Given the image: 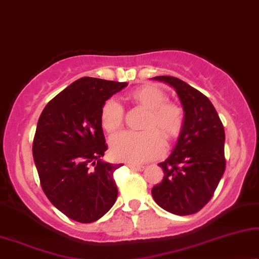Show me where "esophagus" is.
<instances>
[{
	"instance_id": "obj_1",
	"label": "esophagus",
	"mask_w": 259,
	"mask_h": 259,
	"mask_svg": "<svg viewBox=\"0 0 259 259\" xmlns=\"http://www.w3.org/2000/svg\"><path fill=\"white\" fill-rule=\"evenodd\" d=\"M127 167L130 168V169H133V170H136V171H142V170H144L146 169V167H144V165H140V164H127Z\"/></svg>"
}]
</instances>
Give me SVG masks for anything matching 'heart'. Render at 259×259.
<instances>
[{
  "label": "heart",
  "mask_w": 259,
  "mask_h": 259,
  "mask_svg": "<svg viewBox=\"0 0 259 259\" xmlns=\"http://www.w3.org/2000/svg\"><path fill=\"white\" fill-rule=\"evenodd\" d=\"M127 98L146 109L141 127L143 132H124L113 137L110 151L117 161L142 163L163 153L165 141L180 135L185 124V110L180 104L167 101V95L154 85H142L133 90ZM101 123L109 134H116L124 123V109L110 98L101 109Z\"/></svg>",
  "instance_id": "b5f03b06"
}]
</instances>
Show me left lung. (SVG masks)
Segmentation results:
<instances>
[{"instance_id": "left-lung-1", "label": "left lung", "mask_w": 259, "mask_h": 259, "mask_svg": "<svg viewBox=\"0 0 259 259\" xmlns=\"http://www.w3.org/2000/svg\"><path fill=\"white\" fill-rule=\"evenodd\" d=\"M174 88L185 110V124L173 153L158 165L164 177L154 186L155 202L178 215L199 212L214 194L225 171V132L211 101L181 79L158 75Z\"/></svg>"}]
</instances>
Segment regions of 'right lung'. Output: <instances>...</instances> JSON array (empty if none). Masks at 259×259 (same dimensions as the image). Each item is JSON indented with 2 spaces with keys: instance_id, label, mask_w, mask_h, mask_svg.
Wrapping results in <instances>:
<instances>
[{
  "instance_id": "add662e5",
  "label": "right lung",
  "mask_w": 259,
  "mask_h": 259,
  "mask_svg": "<svg viewBox=\"0 0 259 259\" xmlns=\"http://www.w3.org/2000/svg\"><path fill=\"white\" fill-rule=\"evenodd\" d=\"M127 82L84 77L48 102L37 120L33 157L42 191L55 207L79 223H94L115 204L113 173L102 161L108 144L101 109Z\"/></svg>"
}]
</instances>
